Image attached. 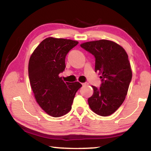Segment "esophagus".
Segmentation results:
<instances>
[{"mask_svg": "<svg viewBox=\"0 0 151 151\" xmlns=\"http://www.w3.org/2000/svg\"><path fill=\"white\" fill-rule=\"evenodd\" d=\"M83 85V86H88V83H84L82 84Z\"/></svg>", "mask_w": 151, "mask_h": 151, "instance_id": "1", "label": "esophagus"}]
</instances>
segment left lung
<instances>
[{
  "label": "left lung",
  "mask_w": 151,
  "mask_h": 151,
  "mask_svg": "<svg viewBox=\"0 0 151 151\" xmlns=\"http://www.w3.org/2000/svg\"><path fill=\"white\" fill-rule=\"evenodd\" d=\"M81 47L95 57V72L101 75L100 88L88 99L92 111L100 116L114 113L123 103L132 79V70L126 51L111 40L84 42Z\"/></svg>",
  "instance_id": "1"
}]
</instances>
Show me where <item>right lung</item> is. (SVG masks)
<instances>
[{"mask_svg": "<svg viewBox=\"0 0 151 151\" xmlns=\"http://www.w3.org/2000/svg\"><path fill=\"white\" fill-rule=\"evenodd\" d=\"M75 40L48 37L35 48L29 59V76L36 101L53 117L69 112L75 94L82 85L65 83L59 74L65 70V57L78 45Z\"/></svg>", "mask_w": 151, "mask_h": 151, "instance_id": "obj_1", "label": "right lung"}]
</instances>
